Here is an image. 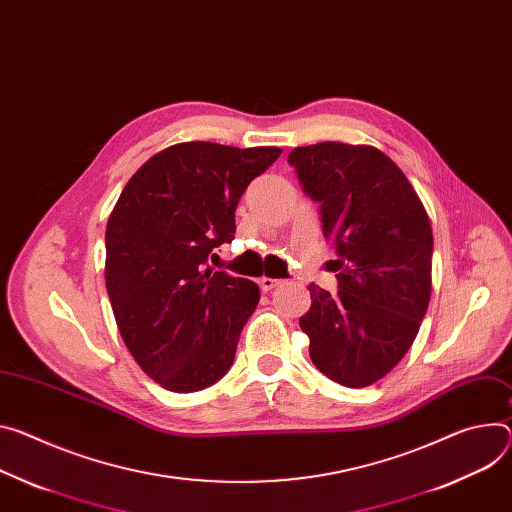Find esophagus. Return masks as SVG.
Listing matches in <instances>:
<instances>
[{
  "mask_svg": "<svg viewBox=\"0 0 512 512\" xmlns=\"http://www.w3.org/2000/svg\"><path fill=\"white\" fill-rule=\"evenodd\" d=\"M282 280H275V277H261L259 280V286L263 292H271L275 286H280Z\"/></svg>",
  "mask_w": 512,
  "mask_h": 512,
  "instance_id": "34e87169",
  "label": "esophagus"
}]
</instances>
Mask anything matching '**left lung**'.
Returning a JSON list of instances; mask_svg holds the SVG:
<instances>
[{
	"label": "left lung",
	"instance_id": "8db88e82",
	"mask_svg": "<svg viewBox=\"0 0 512 512\" xmlns=\"http://www.w3.org/2000/svg\"><path fill=\"white\" fill-rule=\"evenodd\" d=\"M337 249L339 292L314 284L300 329L310 359L347 388L382 380L410 349L431 300L433 232L400 167L367 145L316 143L290 157Z\"/></svg>",
	"mask_w": 512,
	"mask_h": 512
}]
</instances>
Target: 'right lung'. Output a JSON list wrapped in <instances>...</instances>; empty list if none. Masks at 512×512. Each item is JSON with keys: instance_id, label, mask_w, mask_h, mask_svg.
<instances>
[{"instance_id": "obj_1", "label": "right lung", "mask_w": 512, "mask_h": 512, "mask_svg": "<svg viewBox=\"0 0 512 512\" xmlns=\"http://www.w3.org/2000/svg\"><path fill=\"white\" fill-rule=\"evenodd\" d=\"M282 155L179 143L153 155L122 190L106 226V288L118 331L149 378L188 394L216 384L259 302L245 277L208 257L235 239L247 185Z\"/></svg>"}]
</instances>
